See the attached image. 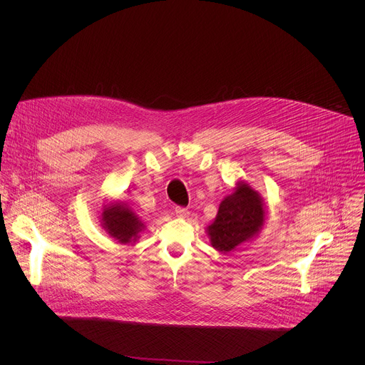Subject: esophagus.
Listing matches in <instances>:
<instances>
[{"label": "esophagus", "mask_w": 365, "mask_h": 365, "mask_svg": "<svg viewBox=\"0 0 365 365\" xmlns=\"http://www.w3.org/2000/svg\"><path fill=\"white\" fill-rule=\"evenodd\" d=\"M175 214H176V217H179V218H185V217H187V210L186 207H180V206H178L176 210H175Z\"/></svg>", "instance_id": "obj_1"}]
</instances>
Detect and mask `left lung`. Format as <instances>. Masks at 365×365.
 Wrapping results in <instances>:
<instances>
[{
    "mask_svg": "<svg viewBox=\"0 0 365 365\" xmlns=\"http://www.w3.org/2000/svg\"><path fill=\"white\" fill-rule=\"evenodd\" d=\"M266 221L263 197L248 183L238 182L234 192L224 197L215 221L206 228L211 245L230 252L258 235Z\"/></svg>",
    "mask_w": 365,
    "mask_h": 365,
    "instance_id": "1",
    "label": "left lung"
}]
</instances>
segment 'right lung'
Returning <instances> with one entry per match:
<instances>
[{"label": "right lung", "instance_id": "add662e5", "mask_svg": "<svg viewBox=\"0 0 365 365\" xmlns=\"http://www.w3.org/2000/svg\"><path fill=\"white\" fill-rule=\"evenodd\" d=\"M101 225L106 232L120 244H134L145 225L127 203L110 202L103 205Z\"/></svg>", "mask_w": 365, "mask_h": 365}]
</instances>
